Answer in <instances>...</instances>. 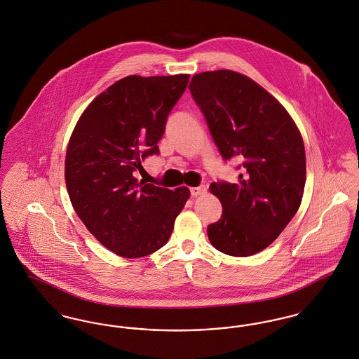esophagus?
I'll use <instances>...</instances> for the list:
<instances>
[{
	"label": "esophagus",
	"mask_w": 359,
	"mask_h": 359,
	"mask_svg": "<svg viewBox=\"0 0 359 359\" xmlns=\"http://www.w3.org/2000/svg\"><path fill=\"white\" fill-rule=\"evenodd\" d=\"M189 191H191V195H192V196H199V195H203V194H205V186L192 187Z\"/></svg>",
	"instance_id": "1"
}]
</instances>
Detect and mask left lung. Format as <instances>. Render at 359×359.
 <instances>
[{"label": "left lung", "mask_w": 359, "mask_h": 359, "mask_svg": "<svg viewBox=\"0 0 359 359\" xmlns=\"http://www.w3.org/2000/svg\"><path fill=\"white\" fill-rule=\"evenodd\" d=\"M188 88L223 160H242L238 183L210 186L223 211L218 222L208 224L207 236L224 255L253 256L281 234L300 207L303 138L284 106L242 74H196Z\"/></svg>", "instance_id": "left-lung-1"}]
</instances>
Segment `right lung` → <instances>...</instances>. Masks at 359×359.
I'll return each instance as SVG.
<instances>
[{"instance_id": "obj_1", "label": "right lung", "mask_w": 359, "mask_h": 359, "mask_svg": "<svg viewBox=\"0 0 359 359\" xmlns=\"http://www.w3.org/2000/svg\"><path fill=\"white\" fill-rule=\"evenodd\" d=\"M188 79L122 78L87 106L69 138V201L87 230L118 256L145 257L163 248L189 198L187 187L172 191L135 176L145 157L158 154L157 142Z\"/></svg>"}]
</instances>
